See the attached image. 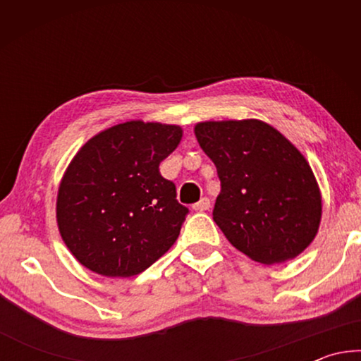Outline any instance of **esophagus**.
<instances>
[{"label": "esophagus", "mask_w": 361, "mask_h": 361, "mask_svg": "<svg viewBox=\"0 0 361 361\" xmlns=\"http://www.w3.org/2000/svg\"><path fill=\"white\" fill-rule=\"evenodd\" d=\"M192 209H194L195 212H205V210H209V209H210V199L202 197V199L199 200L197 204H194Z\"/></svg>", "instance_id": "obj_1"}]
</instances>
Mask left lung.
<instances>
[{
  "label": "left lung",
  "mask_w": 361,
  "mask_h": 361,
  "mask_svg": "<svg viewBox=\"0 0 361 361\" xmlns=\"http://www.w3.org/2000/svg\"><path fill=\"white\" fill-rule=\"evenodd\" d=\"M221 181L213 219L253 261L277 264L310 245L322 219V195L305 157L258 119L207 121L194 127Z\"/></svg>",
  "instance_id": "left-lung-1"
}]
</instances>
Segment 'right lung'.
Listing matches in <instances>:
<instances>
[{
	"instance_id": "obj_1",
	"label": "right lung",
	"mask_w": 361,
	"mask_h": 361,
	"mask_svg": "<svg viewBox=\"0 0 361 361\" xmlns=\"http://www.w3.org/2000/svg\"><path fill=\"white\" fill-rule=\"evenodd\" d=\"M180 126L129 121L97 133L73 157L57 195L60 235L84 267L132 277L178 239L189 210L159 172Z\"/></svg>"
}]
</instances>
